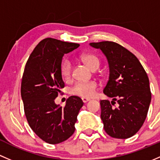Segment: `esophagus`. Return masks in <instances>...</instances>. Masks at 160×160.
I'll use <instances>...</instances> for the list:
<instances>
[{
  "instance_id": "1",
  "label": "esophagus",
  "mask_w": 160,
  "mask_h": 160,
  "mask_svg": "<svg viewBox=\"0 0 160 160\" xmlns=\"http://www.w3.org/2000/svg\"><path fill=\"white\" fill-rule=\"evenodd\" d=\"M82 102H83L84 103H86L87 102H88L89 101V98H82Z\"/></svg>"
}]
</instances>
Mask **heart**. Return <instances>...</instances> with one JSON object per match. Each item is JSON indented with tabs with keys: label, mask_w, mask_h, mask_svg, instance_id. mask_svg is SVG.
Returning a JSON list of instances; mask_svg holds the SVG:
<instances>
[{
	"label": "heart",
	"mask_w": 160,
	"mask_h": 160,
	"mask_svg": "<svg viewBox=\"0 0 160 160\" xmlns=\"http://www.w3.org/2000/svg\"><path fill=\"white\" fill-rule=\"evenodd\" d=\"M79 59L92 70H96L100 65L99 59L92 54H82L79 56ZM60 72L64 79L68 80L71 78L72 65L68 59H65L61 63ZM98 86V83L95 81L78 82L71 88L70 92L72 95L76 96L82 97V98H91L95 95Z\"/></svg>",
	"instance_id": "1"
}]
</instances>
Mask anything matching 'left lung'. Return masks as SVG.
Masks as SVG:
<instances>
[{
    "instance_id": "8db88e82",
    "label": "left lung",
    "mask_w": 160,
    "mask_h": 160,
    "mask_svg": "<svg viewBox=\"0 0 160 160\" xmlns=\"http://www.w3.org/2000/svg\"><path fill=\"white\" fill-rule=\"evenodd\" d=\"M90 45L101 49L109 65V78L103 92L112 101L100 102L105 131L116 139L132 137L144 123L151 102L147 74L139 59L118 43L106 41ZM116 101L118 106L113 107Z\"/></svg>"
}]
</instances>
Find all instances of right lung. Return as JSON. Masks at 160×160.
Listing matches in <instances>:
<instances>
[{
    "label": "right lung",
    "mask_w": 160,
    "mask_h": 160,
    "mask_svg": "<svg viewBox=\"0 0 160 160\" xmlns=\"http://www.w3.org/2000/svg\"><path fill=\"white\" fill-rule=\"evenodd\" d=\"M79 44L48 38L41 41L29 56L21 81V94L28 122L40 139L58 144L75 132V123L83 102L70 96L65 107L55 103L65 87L60 65L65 54Z\"/></svg>",
    "instance_id": "1"
}]
</instances>
